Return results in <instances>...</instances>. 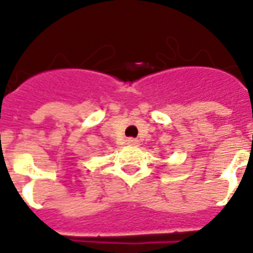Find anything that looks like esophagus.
Listing matches in <instances>:
<instances>
[{
    "instance_id": "obj_1",
    "label": "esophagus",
    "mask_w": 253,
    "mask_h": 253,
    "mask_svg": "<svg viewBox=\"0 0 253 253\" xmlns=\"http://www.w3.org/2000/svg\"><path fill=\"white\" fill-rule=\"evenodd\" d=\"M127 143L130 144V146H136V144H139V140H136V139H127Z\"/></svg>"
}]
</instances>
